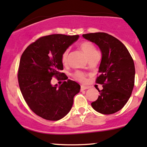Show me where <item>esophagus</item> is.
I'll use <instances>...</instances> for the list:
<instances>
[{"label":"esophagus","mask_w":147,"mask_h":147,"mask_svg":"<svg viewBox=\"0 0 147 147\" xmlns=\"http://www.w3.org/2000/svg\"><path fill=\"white\" fill-rule=\"evenodd\" d=\"M88 86H81V87H80V90H86V89H88Z\"/></svg>","instance_id":"34e87169"}]
</instances>
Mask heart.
<instances>
[{
	"mask_svg": "<svg viewBox=\"0 0 147 147\" xmlns=\"http://www.w3.org/2000/svg\"><path fill=\"white\" fill-rule=\"evenodd\" d=\"M80 48L88 59L93 57L94 55H95L96 54H97V51L96 50L95 47L93 46V43L88 42V41H84V42L81 43L80 44ZM67 56L68 50H65L62 54V56H61V61H62L63 63H66L67 61ZM73 76L77 80L80 81V82H84L86 81V76L82 72L76 71L73 74Z\"/></svg>",
	"mask_w": 147,
	"mask_h": 147,
	"instance_id": "b5f03b06",
	"label": "heart"
}]
</instances>
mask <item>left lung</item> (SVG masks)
I'll return each mask as SVG.
<instances>
[{"label": "left lung", "mask_w": 147, "mask_h": 147, "mask_svg": "<svg viewBox=\"0 0 147 147\" xmlns=\"http://www.w3.org/2000/svg\"><path fill=\"white\" fill-rule=\"evenodd\" d=\"M95 43L101 52L97 84L103 85L98 99L91 103L99 113L111 115L122 109L129 100L134 86L135 66L129 51L122 42L105 32L82 35Z\"/></svg>", "instance_id": "1"}]
</instances>
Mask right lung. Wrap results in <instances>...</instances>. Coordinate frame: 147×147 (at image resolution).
Returning a JSON list of instances; mask_svg holds the SVG:
<instances>
[{
  "mask_svg": "<svg viewBox=\"0 0 147 147\" xmlns=\"http://www.w3.org/2000/svg\"><path fill=\"white\" fill-rule=\"evenodd\" d=\"M78 38L61 34L44 36L22 54L18 74L21 93L30 110L46 120L58 121L67 115L80 90V84L71 80L59 86L51 84L53 76L65 78L61 72V56Z\"/></svg>",
  "mask_w": 147,
  "mask_h": 147,
  "instance_id": "add662e5",
  "label": "right lung"
}]
</instances>
